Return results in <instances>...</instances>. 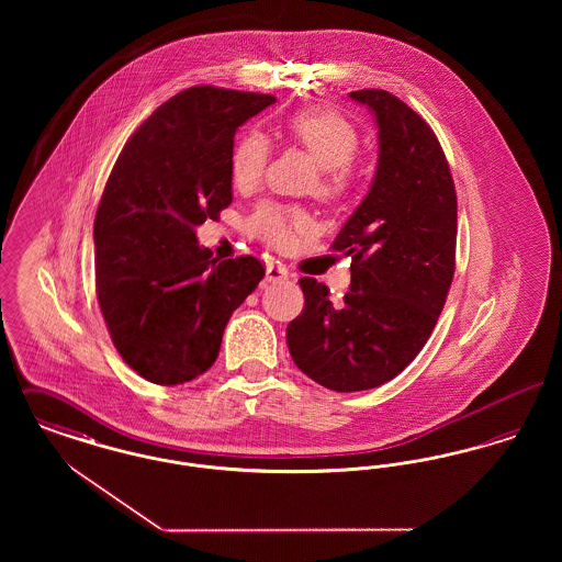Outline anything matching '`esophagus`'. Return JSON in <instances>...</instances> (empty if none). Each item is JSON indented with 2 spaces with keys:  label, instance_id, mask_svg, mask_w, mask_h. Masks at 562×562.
Returning a JSON list of instances; mask_svg holds the SVG:
<instances>
[{
  "label": "esophagus",
  "instance_id": "esophagus-1",
  "mask_svg": "<svg viewBox=\"0 0 562 562\" xmlns=\"http://www.w3.org/2000/svg\"><path fill=\"white\" fill-rule=\"evenodd\" d=\"M266 278L271 284L284 282V280H289V269L284 268L282 263H269L268 269H266Z\"/></svg>",
  "mask_w": 562,
  "mask_h": 562
}]
</instances>
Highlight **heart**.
I'll return each instance as SVG.
<instances>
[{"instance_id":"obj_1","label":"heart","mask_w":562,"mask_h":562,"mask_svg":"<svg viewBox=\"0 0 562 562\" xmlns=\"http://www.w3.org/2000/svg\"><path fill=\"white\" fill-rule=\"evenodd\" d=\"M284 131L293 143L318 161L316 191L324 198L344 195L356 177L353 156L360 147L356 126L335 111H299L286 120ZM268 158L266 136L244 134L232 154L234 186L255 188L263 177ZM305 225V214L278 204H261L248 218V229L271 246H286L293 238V232L303 229Z\"/></svg>"}]
</instances>
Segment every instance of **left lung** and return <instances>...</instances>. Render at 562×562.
<instances>
[{"mask_svg":"<svg viewBox=\"0 0 562 562\" xmlns=\"http://www.w3.org/2000/svg\"><path fill=\"white\" fill-rule=\"evenodd\" d=\"M349 97L379 128L373 186L333 250L351 257L341 305L301 278L305 305L286 328L294 364L333 392L371 390L402 373L426 346L454 273L457 195L428 122L385 90Z\"/></svg>","mask_w":562,"mask_h":562,"instance_id":"1","label":"left lung"}]
</instances>
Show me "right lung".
<instances>
[{
	"mask_svg": "<svg viewBox=\"0 0 562 562\" xmlns=\"http://www.w3.org/2000/svg\"><path fill=\"white\" fill-rule=\"evenodd\" d=\"M271 94L193 86L156 109L124 145L94 216L97 296L124 362L151 383L206 373L223 330L266 269L218 261L193 227L232 204L241 124Z\"/></svg>",
	"mask_w": 562,
	"mask_h": 562,
	"instance_id": "right-lung-1",
	"label": "right lung"
}]
</instances>
